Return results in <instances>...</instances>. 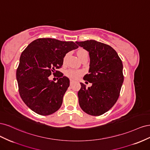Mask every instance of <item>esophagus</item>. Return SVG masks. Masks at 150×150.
Returning a JSON list of instances; mask_svg holds the SVG:
<instances>
[{"instance_id":"obj_1","label":"esophagus","mask_w":150,"mask_h":150,"mask_svg":"<svg viewBox=\"0 0 150 150\" xmlns=\"http://www.w3.org/2000/svg\"><path fill=\"white\" fill-rule=\"evenodd\" d=\"M73 82H74L73 80H72V79H70V84H72V83H73Z\"/></svg>"}]
</instances>
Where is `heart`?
<instances>
[{
  "mask_svg": "<svg viewBox=\"0 0 150 150\" xmlns=\"http://www.w3.org/2000/svg\"><path fill=\"white\" fill-rule=\"evenodd\" d=\"M88 53L87 51L86 50L83 49H81L78 51V56L80 58L81 56H82L84 54ZM66 58V56L64 58V61H65ZM65 74L66 76H67L68 78H69L72 79H78L80 76H81L83 74V72L81 70H75V69H69L66 71Z\"/></svg>",
  "mask_w": 150,
  "mask_h": 150,
  "instance_id": "b5f03b06",
  "label": "heart"
}]
</instances>
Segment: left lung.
<instances>
[{
  "instance_id": "obj_1",
  "label": "left lung",
  "mask_w": 150,
  "mask_h": 150,
  "mask_svg": "<svg viewBox=\"0 0 150 150\" xmlns=\"http://www.w3.org/2000/svg\"><path fill=\"white\" fill-rule=\"evenodd\" d=\"M76 42L89 52V74L83 79L92 83L86 88L81 83L78 93L79 106L88 115H101L110 110L119 98L124 81L122 61L109 45L94 40Z\"/></svg>"
}]
</instances>
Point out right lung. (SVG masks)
Wrapping results in <instances>:
<instances>
[{
	"instance_id": "right-lung-1",
	"label": "right lung",
	"mask_w": 150,
	"mask_h": 150,
	"mask_svg": "<svg viewBox=\"0 0 150 150\" xmlns=\"http://www.w3.org/2000/svg\"><path fill=\"white\" fill-rule=\"evenodd\" d=\"M77 48L72 41L40 38L22 52L16 78L20 96L31 110L46 116L61 108L69 79L56 69L62 66L66 54ZM52 74H58L57 83L49 79Z\"/></svg>"
}]
</instances>
